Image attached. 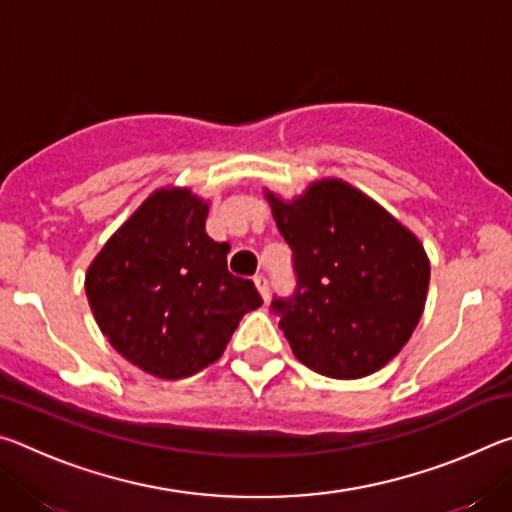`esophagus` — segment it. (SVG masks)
I'll return each instance as SVG.
<instances>
[{
  "mask_svg": "<svg viewBox=\"0 0 512 512\" xmlns=\"http://www.w3.org/2000/svg\"><path fill=\"white\" fill-rule=\"evenodd\" d=\"M255 287L259 291V296H262L264 300H268V293H271V284H268V277L264 273L255 275Z\"/></svg>",
  "mask_w": 512,
  "mask_h": 512,
  "instance_id": "34e87169",
  "label": "esophagus"
}]
</instances>
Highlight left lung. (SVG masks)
<instances>
[{
    "instance_id": "obj_1",
    "label": "left lung",
    "mask_w": 512,
    "mask_h": 512,
    "mask_svg": "<svg viewBox=\"0 0 512 512\" xmlns=\"http://www.w3.org/2000/svg\"><path fill=\"white\" fill-rule=\"evenodd\" d=\"M291 248L296 289L271 311L293 354L318 375L359 379L411 339L429 289L424 248L384 207L341 180L293 203L268 194Z\"/></svg>"
}]
</instances>
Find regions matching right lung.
I'll return each instance as SVG.
<instances>
[{
  "label": "right lung",
  "instance_id": "add662e5",
  "mask_svg": "<svg viewBox=\"0 0 512 512\" xmlns=\"http://www.w3.org/2000/svg\"><path fill=\"white\" fill-rule=\"evenodd\" d=\"M207 203L189 189L146 198L94 259L85 293L121 357L160 379L196 375L221 357L239 320L262 305L228 271V244L205 232Z\"/></svg>",
  "mask_w": 512,
  "mask_h": 512
}]
</instances>
